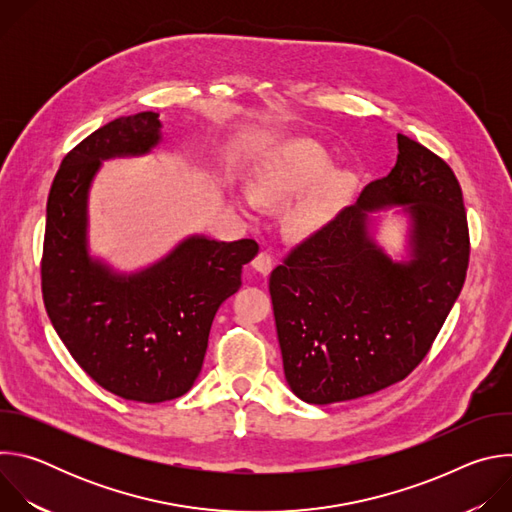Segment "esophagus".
Wrapping results in <instances>:
<instances>
[{
	"label": "esophagus",
	"mask_w": 512,
	"mask_h": 512,
	"mask_svg": "<svg viewBox=\"0 0 512 512\" xmlns=\"http://www.w3.org/2000/svg\"><path fill=\"white\" fill-rule=\"evenodd\" d=\"M253 269H255L257 273H261L263 277H267V275L271 273V269H273V259H271V255H269V253H259V255L253 259Z\"/></svg>",
	"instance_id": "obj_1"
}]
</instances>
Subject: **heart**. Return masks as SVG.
<instances>
[{
  "label": "heart",
  "instance_id": "obj_1",
  "mask_svg": "<svg viewBox=\"0 0 512 512\" xmlns=\"http://www.w3.org/2000/svg\"><path fill=\"white\" fill-rule=\"evenodd\" d=\"M330 158L310 139H291L273 148L255 168L249 196H233V206L253 221L255 208H279L310 187L285 214V233L291 239H310L320 233L350 194L354 180L346 172H329Z\"/></svg>",
  "mask_w": 512,
  "mask_h": 512
}]
</instances>
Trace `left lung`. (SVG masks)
I'll return each mask as SVG.
<instances>
[{"label": "left lung", "instance_id": "1", "mask_svg": "<svg viewBox=\"0 0 512 512\" xmlns=\"http://www.w3.org/2000/svg\"><path fill=\"white\" fill-rule=\"evenodd\" d=\"M397 164L269 277L289 389L330 405L403 381L456 304L470 241L452 168L397 135ZM408 218L402 259L377 241L385 209Z\"/></svg>", "mask_w": 512, "mask_h": 512}]
</instances>
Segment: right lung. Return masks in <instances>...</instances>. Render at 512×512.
<instances>
[{
	"label": "right lung",
	"mask_w": 512,
	"mask_h": 512,
	"mask_svg": "<svg viewBox=\"0 0 512 512\" xmlns=\"http://www.w3.org/2000/svg\"><path fill=\"white\" fill-rule=\"evenodd\" d=\"M154 111L119 117L60 164L46 204L42 294L48 318L81 369L139 403L182 397L200 375L216 310L241 287L259 247L206 235L182 239L156 263L117 271L89 249V194L103 162L152 154Z\"/></svg>",
	"instance_id": "right-lung-1"
}]
</instances>
